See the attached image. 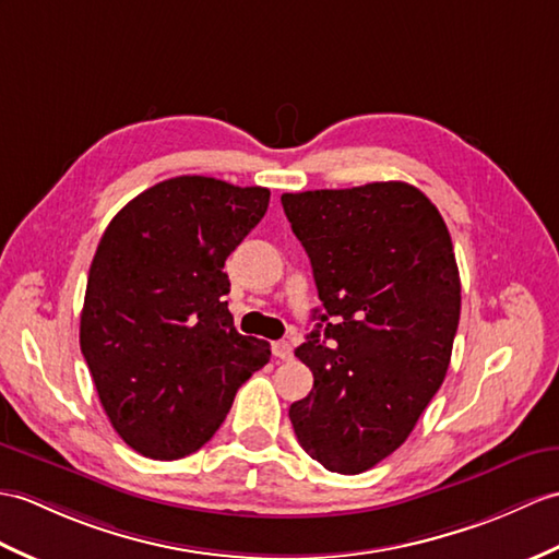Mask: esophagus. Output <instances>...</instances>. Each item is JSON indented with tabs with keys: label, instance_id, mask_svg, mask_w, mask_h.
Here are the masks:
<instances>
[{
	"label": "esophagus",
	"instance_id": "esophagus-1",
	"mask_svg": "<svg viewBox=\"0 0 559 559\" xmlns=\"http://www.w3.org/2000/svg\"><path fill=\"white\" fill-rule=\"evenodd\" d=\"M271 349H274V357H278V359H293V345L290 343L276 341L274 345H271Z\"/></svg>",
	"mask_w": 559,
	"mask_h": 559
}]
</instances>
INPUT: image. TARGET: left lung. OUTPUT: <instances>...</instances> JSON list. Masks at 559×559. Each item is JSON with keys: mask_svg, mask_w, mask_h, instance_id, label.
I'll use <instances>...</instances> for the list:
<instances>
[{"mask_svg": "<svg viewBox=\"0 0 559 559\" xmlns=\"http://www.w3.org/2000/svg\"><path fill=\"white\" fill-rule=\"evenodd\" d=\"M311 262L320 323L295 349L314 388L290 405L307 455L361 474L395 452L443 383L460 271L443 216L402 180L281 194Z\"/></svg>", "mask_w": 559, "mask_h": 559, "instance_id": "1", "label": "left lung"}]
</instances>
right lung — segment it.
Instances as JSON below:
<instances>
[{"mask_svg":"<svg viewBox=\"0 0 559 559\" xmlns=\"http://www.w3.org/2000/svg\"><path fill=\"white\" fill-rule=\"evenodd\" d=\"M266 188L176 176L111 218L90 266L81 349L104 412L152 460L200 450L271 347L240 335L224 264L269 206Z\"/></svg>","mask_w":559,"mask_h":559,"instance_id":"right-lung-1","label":"right lung"}]
</instances>
